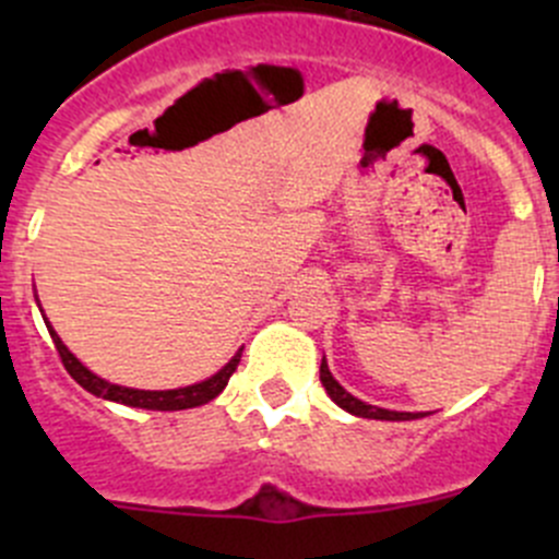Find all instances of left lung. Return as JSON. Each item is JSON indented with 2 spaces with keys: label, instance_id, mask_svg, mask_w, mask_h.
I'll list each match as a JSON object with an SVG mask.
<instances>
[{
  "label": "left lung",
  "instance_id": "1",
  "mask_svg": "<svg viewBox=\"0 0 559 559\" xmlns=\"http://www.w3.org/2000/svg\"><path fill=\"white\" fill-rule=\"evenodd\" d=\"M319 379H321V384H324L326 394H330V397L335 400V403L341 405L343 411H348V414H354V416H362V419L411 421V419H419V416H425V414H408V411H389V408H379V405L362 403V400H357V397H354V394H348L346 389H343L335 379H332L330 368H326V359H321Z\"/></svg>",
  "mask_w": 559,
  "mask_h": 559
}]
</instances>
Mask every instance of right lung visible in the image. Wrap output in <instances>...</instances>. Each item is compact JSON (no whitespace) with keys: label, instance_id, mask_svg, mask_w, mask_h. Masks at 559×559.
<instances>
[{"label":"right lung","instance_id":"add662e5","mask_svg":"<svg viewBox=\"0 0 559 559\" xmlns=\"http://www.w3.org/2000/svg\"><path fill=\"white\" fill-rule=\"evenodd\" d=\"M45 326H48L50 337H53V346H56V352H59L61 362H64L67 373H70L78 384L86 389V392L97 394V397H103V400H112V403L132 405V408H145V411H183V408H197V405L211 403L213 397H218V394L224 392L229 376L238 370L240 352H243V348H240V352L235 354V357L229 359V362L224 365L216 376L200 381V384L165 389V392H151V389H129V386H118V384H110V381L99 379L97 373H92V370H88L86 365H83L81 359H78L75 354H72L70 348L61 343V337L56 335V330L48 324V321H45Z\"/></svg>","mask_w":559,"mask_h":559}]
</instances>
